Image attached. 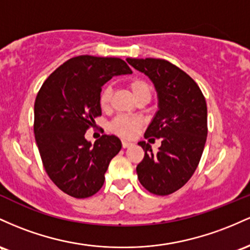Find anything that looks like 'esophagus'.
Here are the masks:
<instances>
[{"instance_id":"1","label":"esophagus","mask_w":250,"mask_h":250,"mask_svg":"<svg viewBox=\"0 0 250 250\" xmlns=\"http://www.w3.org/2000/svg\"><path fill=\"white\" fill-rule=\"evenodd\" d=\"M131 145H132V143L127 142V140H123V142H122V146L124 147V148L128 147V146H131Z\"/></svg>"}]
</instances>
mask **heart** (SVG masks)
Segmentation results:
<instances>
[{
  "label": "heart",
  "instance_id": "b5f03b06",
  "mask_svg": "<svg viewBox=\"0 0 250 250\" xmlns=\"http://www.w3.org/2000/svg\"><path fill=\"white\" fill-rule=\"evenodd\" d=\"M128 88L131 89L134 98L138 103H147L150 102L151 97H152V85L146 79L143 78H133L127 83ZM112 98V89L111 87H105L102 91L99 97L100 107L103 110H108L110 108ZM142 126V122L136 117H127V116H118L114 118L110 123V131L114 134L124 138H130L132 137L137 131L139 130Z\"/></svg>",
  "mask_w": 250,
  "mask_h": 250
}]
</instances>
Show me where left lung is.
Listing matches in <instances>:
<instances>
[{
	"mask_svg": "<svg viewBox=\"0 0 250 250\" xmlns=\"http://www.w3.org/2000/svg\"><path fill=\"white\" fill-rule=\"evenodd\" d=\"M126 60L152 80L159 102L144 137L162 139V145L153 152L148 143H138L145 155L137 165V175L147 191L170 195L191 178L201 161L208 134L206 98L190 75L167 60Z\"/></svg>",
	"mask_w": 250,
	"mask_h": 250,
	"instance_id": "1",
	"label": "left lung"
}]
</instances>
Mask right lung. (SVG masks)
Masks as SVG:
<instances>
[{"mask_svg": "<svg viewBox=\"0 0 250 250\" xmlns=\"http://www.w3.org/2000/svg\"><path fill=\"white\" fill-rule=\"evenodd\" d=\"M131 73L119 58L79 55L58 67L36 95L34 133L42 164L53 183L72 197L99 191L111 159L122 148L116 136L103 134L92 145L85 133L102 116L104 83Z\"/></svg>", "mask_w": 250, "mask_h": 250, "instance_id": "1", "label": "right lung"}]
</instances>
